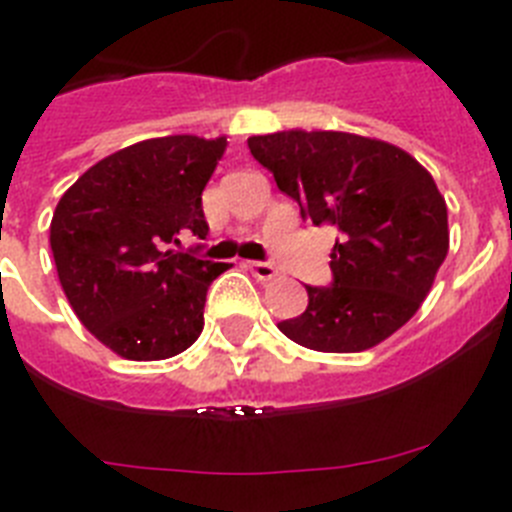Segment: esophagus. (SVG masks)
<instances>
[{"label": "esophagus", "instance_id": "obj_1", "mask_svg": "<svg viewBox=\"0 0 512 512\" xmlns=\"http://www.w3.org/2000/svg\"><path fill=\"white\" fill-rule=\"evenodd\" d=\"M248 269H251L253 277L261 279V282H269V279L277 277V266L269 264V261H251Z\"/></svg>", "mask_w": 512, "mask_h": 512}]
</instances>
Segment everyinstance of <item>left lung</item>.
<instances>
[{"instance_id":"1","label":"left lung","mask_w":512,"mask_h":512,"mask_svg":"<svg viewBox=\"0 0 512 512\" xmlns=\"http://www.w3.org/2000/svg\"><path fill=\"white\" fill-rule=\"evenodd\" d=\"M251 156L300 205L336 225L328 287L307 284V310L284 336L325 354H356L418 312L449 251V215L433 176L402 148L333 130L248 138Z\"/></svg>"}]
</instances>
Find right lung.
I'll return each instance as SVG.
<instances>
[{
    "label": "right lung",
    "instance_id": "1",
    "mask_svg": "<svg viewBox=\"0 0 512 512\" xmlns=\"http://www.w3.org/2000/svg\"><path fill=\"white\" fill-rule=\"evenodd\" d=\"M225 138L140 140L84 171L53 212L58 279L89 333L115 354L158 361L182 354L205 325L207 289L228 264L184 251L210 225L202 189Z\"/></svg>",
    "mask_w": 512,
    "mask_h": 512
}]
</instances>
